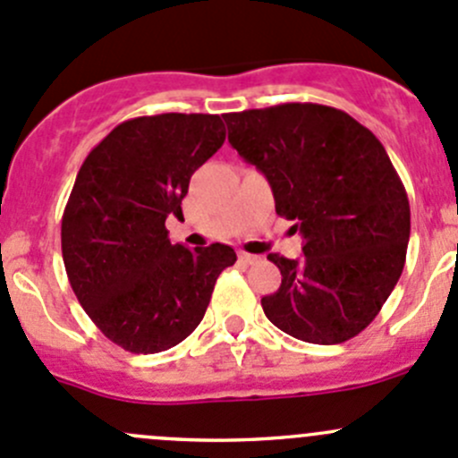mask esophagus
I'll return each instance as SVG.
<instances>
[{"mask_svg":"<svg viewBox=\"0 0 458 458\" xmlns=\"http://www.w3.org/2000/svg\"><path fill=\"white\" fill-rule=\"evenodd\" d=\"M259 259H261V257L248 255V252H239V261H242V263H257Z\"/></svg>","mask_w":458,"mask_h":458,"instance_id":"obj_1","label":"esophagus"}]
</instances>
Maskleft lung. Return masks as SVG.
<instances>
[{"mask_svg":"<svg viewBox=\"0 0 458 458\" xmlns=\"http://www.w3.org/2000/svg\"><path fill=\"white\" fill-rule=\"evenodd\" d=\"M228 141L257 165L303 257L267 255L281 285L266 317L294 339L335 345L366 330L403 272L410 203L381 141L344 110L281 104L224 114Z\"/></svg>","mask_w":458,"mask_h":458,"instance_id":"obj_1","label":"left lung"}]
</instances>
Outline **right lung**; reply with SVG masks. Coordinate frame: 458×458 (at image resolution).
<instances>
[{
    "mask_svg": "<svg viewBox=\"0 0 458 458\" xmlns=\"http://www.w3.org/2000/svg\"><path fill=\"white\" fill-rule=\"evenodd\" d=\"M225 140L219 114L165 113L119 123L88 152L62 216V255L86 315L119 348L155 354L201 323L230 246L170 243L192 173Z\"/></svg>",
    "mask_w": 458,
    "mask_h": 458,
    "instance_id": "obj_1",
    "label": "right lung"
}]
</instances>
